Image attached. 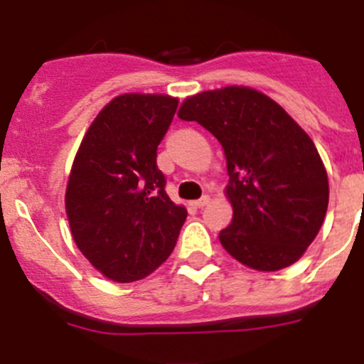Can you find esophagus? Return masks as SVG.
<instances>
[{
	"label": "esophagus",
	"instance_id": "1",
	"mask_svg": "<svg viewBox=\"0 0 364 364\" xmlns=\"http://www.w3.org/2000/svg\"><path fill=\"white\" fill-rule=\"evenodd\" d=\"M208 203H210V197L203 196L199 200H193V206H196V208H204Z\"/></svg>",
	"mask_w": 364,
	"mask_h": 364
}]
</instances>
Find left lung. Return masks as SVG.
Returning a JSON list of instances; mask_svg holds the SVG:
<instances>
[{
	"label": "left lung",
	"instance_id": "1",
	"mask_svg": "<svg viewBox=\"0 0 364 364\" xmlns=\"http://www.w3.org/2000/svg\"><path fill=\"white\" fill-rule=\"evenodd\" d=\"M178 117L222 144L232 220L218 240L235 259L261 272L294 264L318 235L329 181L308 133L274 100L249 87L186 97Z\"/></svg>",
	"mask_w": 364,
	"mask_h": 364
}]
</instances>
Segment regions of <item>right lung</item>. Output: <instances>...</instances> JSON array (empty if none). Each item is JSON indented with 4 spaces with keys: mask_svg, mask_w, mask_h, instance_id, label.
<instances>
[{
    "mask_svg": "<svg viewBox=\"0 0 364 364\" xmlns=\"http://www.w3.org/2000/svg\"><path fill=\"white\" fill-rule=\"evenodd\" d=\"M178 103L161 94L117 96L94 119L73 161L65 190L70 232L92 267L117 283L156 270L186 220L156 165Z\"/></svg>",
    "mask_w": 364,
    "mask_h": 364,
    "instance_id": "add662e5",
    "label": "right lung"
}]
</instances>
